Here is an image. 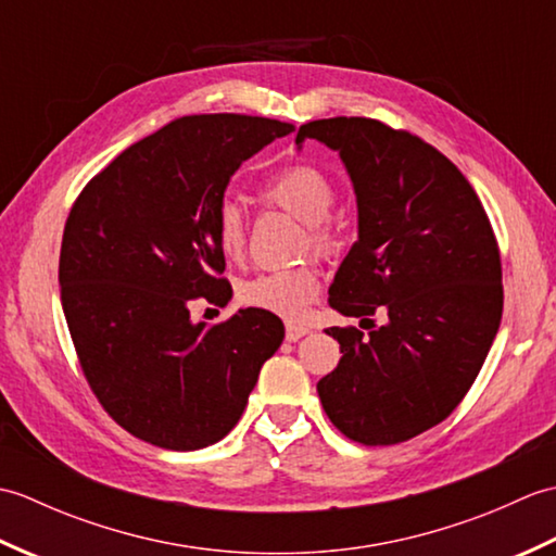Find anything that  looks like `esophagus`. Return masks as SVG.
Segmentation results:
<instances>
[{
	"mask_svg": "<svg viewBox=\"0 0 556 556\" xmlns=\"http://www.w3.org/2000/svg\"><path fill=\"white\" fill-rule=\"evenodd\" d=\"M308 332H311V329L301 325V323H287V339L289 341H299L301 337H305Z\"/></svg>",
	"mask_w": 556,
	"mask_h": 556,
	"instance_id": "1",
	"label": "esophagus"
}]
</instances>
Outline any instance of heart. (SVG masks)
<instances>
[{"label": "heart", "mask_w": 556, "mask_h": 556, "mask_svg": "<svg viewBox=\"0 0 556 556\" xmlns=\"http://www.w3.org/2000/svg\"><path fill=\"white\" fill-rule=\"evenodd\" d=\"M263 198L269 205L289 212L308 227V243L315 253L327 255L334 251L337 231L329 222L337 203V188L332 179L313 167V164H296L263 186ZM215 233L219 251L229 260H239L245 251V217L241 207L224 200L217 212ZM320 291V277L313 267H293L263 271L245 279L239 287V296L245 305L275 313L281 317H299L308 303Z\"/></svg>", "instance_id": "b5f03b06"}]
</instances>
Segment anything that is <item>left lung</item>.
<instances>
[{
    "mask_svg": "<svg viewBox=\"0 0 556 556\" xmlns=\"http://www.w3.org/2000/svg\"><path fill=\"white\" fill-rule=\"evenodd\" d=\"M337 150L358 205V241L329 287L346 317L384 313L382 327H329L337 368L317 382L349 440L384 446L434 428L488 358L502 320V260L480 198L440 150L365 116L303 124ZM361 320V323H363Z\"/></svg>",
    "mask_w": 556,
    "mask_h": 556,
    "instance_id": "obj_1",
    "label": "left lung"
}]
</instances>
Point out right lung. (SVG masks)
<instances>
[{
    "label": "right lung",
    "instance_id": "add662e5",
    "mask_svg": "<svg viewBox=\"0 0 556 556\" xmlns=\"http://www.w3.org/2000/svg\"><path fill=\"white\" fill-rule=\"evenodd\" d=\"M291 124L181 116L114 157L68 212L59 287L80 368L104 410L143 442L193 452L229 434L285 339L277 315L195 323L231 299L215 222L229 179Z\"/></svg>",
    "mask_w": 556,
    "mask_h": 556
}]
</instances>
